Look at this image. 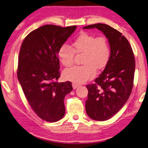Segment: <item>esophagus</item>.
Returning <instances> with one entry per match:
<instances>
[{
    "label": "esophagus",
    "mask_w": 148,
    "mask_h": 148,
    "mask_svg": "<svg viewBox=\"0 0 148 148\" xmlns=\"http://www.w3.org/2000/svg\"><path fill=\"white\" fill-rule=\"evenodd\" d=\"M72 86H73V89H76L78 88V87L80 86V84H77L76 83H72Z\"/></svg>",
    "instance_id": "34e87169"
}]
</instances>
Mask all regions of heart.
<instances>
[{
	"instance_id": "obj_1",
	"label": "heart",
	"mask_w": 148,
	"mask_h": 148,
	"mask_svg": "<svg viewBox=\"0 0 148 148\" xmlns=\"http://www.w3.org/2000/svg\"><path fill=\"white\" fill-rule=\"evenodd\" d=\"M72 49L68 45H62L58 51V57L65 67L73 64L75 53L83 54V65L66 69L64 76L66 79L83 83L95 76L96 67L102 69L106 66L111 56V49L107 38L96 37L92 34L82 32L72 42Z\"/></svg>"
}]
</instances>
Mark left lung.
Masks as SVG:
<instances>
[{
    "instance_id": "8db88e82",
    "label": "left lung",
    "mask_w": 148,
    "mask_h": 148,
    "mask_svg": "<svg viewBox=\"0 0 148 148\" xmlns=\"http://www.w3.org/2000/svg\"><path fill=\"white\" fill-rule=\"evenodd\" d=\"M96 28L108 39L111 49L109 62L95 83L86 85L88 90L85 108L89 117L106 121L121 109L131 94L135 60L129 41L119 31L103 23L84 27Z\"/></svg>"
}]
</instances>
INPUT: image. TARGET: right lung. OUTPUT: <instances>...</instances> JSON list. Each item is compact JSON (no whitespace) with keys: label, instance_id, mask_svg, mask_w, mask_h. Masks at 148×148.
<instances>
[{"label":"right lung","instance_id":"add662e5","mask_svg":"<svg viewBox=\"0 0 148 148\" xmlns=\"http://www.w3.org/2000/svg\"><path fill=\"white\" fill-rule=\"evenodd\" d=\"M77 26L45 25L29 33L19 54L18 81L29 103L42 120L56 122L65 115L64 98L73 90L71 83H58L59 48Z\"/></svg>","mask_w":148,"mask_h":148}]
</instances>
